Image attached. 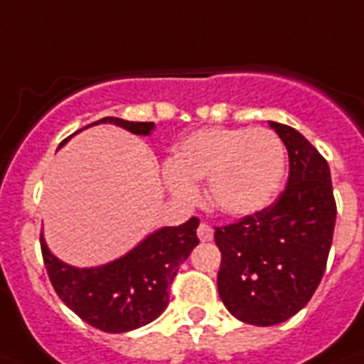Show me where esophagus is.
<instances>
[{"label":"esophagus","mask_w":364,"mask_h":364,"mask_svg":"<svg viewBox=\"0 0 364 364\" xmlns=\"http://www.w3.org/2000/svg\"><path fill=\"white\" fill-rule=\"evenodd\" d=\"M213 235H215V231H213V228H210L209 224L201 222V224L198 225V237H200L201 242H209V240H213Z\"/></svg>","instance_id":"34e87169"}]
</instances>
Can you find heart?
I'll return each instance as SVG.
<instances>
[{"mask_svg": "<svg viewBox=\"0 0 364 364\" xmlns=\"http://www.w3.org/2000/svg\"><path fill=\"white\" fill-rule=\"evenodd\" d=\"M285 176V146L264 127H207L194 131L173 151L166 183L173 196L192 200V181L207 179V201L228 216L264 209Z\"/></svg>", "mask_w": 364, "mask_h": 364, "instance_id": "heart-1", "label": "heart"}]
</instances>
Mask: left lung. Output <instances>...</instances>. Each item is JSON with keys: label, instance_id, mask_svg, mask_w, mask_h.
Listing matches in <instances>:
<instances>
[{"label": "left lung", "instance_id": "left-lung-1", "mask_svg": "<svg viewBox=\"0 0 364 364\" xmlns=\"http://www.w3.org/2000/svg\"><path fill=\"white\" fill-rule=\"evenodd\" d=\"M289 151V181L272 205L216 228L218 294L252 326H276L301 311L326 270L337 205L328 161L301 133L270 122Z\"/></svg>", "mask_w": 364, "mask_h": 364}]
</instances>
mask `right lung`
Here are the masks:
<instances>
[{
  "instance_id": "obj_1",
  "label": "right lung",
  "mask_w": 364,
  "mask_h": 364,
  "mask_svg": "<svg viewBox=\"0 0 364 364\" xmlns=\"http://www.w3.org/2000/svg\"><path fill=\"white\" fill-rule=\"evenodd\" d=\"M96 124H114L142 136L155 129L154 122H127L114 116L90 125ZM68 140L70 136L64 139L59 148ZM198 225L200 220L192 216L176 228L157 229L120 259L92 268L70 267L57 259L41 235L42 257L55 292L79 318L102 331L125 333L154 322L166 309L168 287L179 264L200 244Z\"/></svg>"
}]
</instances>
